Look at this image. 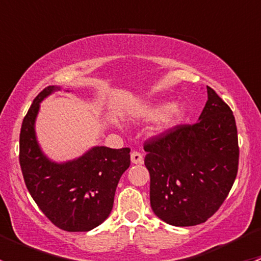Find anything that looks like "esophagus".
Instances as JSON below:
<instances>
[{"instance_id": "34e87169", "label": "esophagus", "mask_w": 261, "mask_h": 261, "mask_svg": "<svg viewBox=\"0 0 261 261\" xmlns=\"http://www.w3.org/2000/svg\"><path fill=\"white\" fill-rule=\"evenodd\" d=\"M143 160H144V158H143V154H141V152L135 151V150H134V151H131V162H133L134 164H141V163H143Z\"/></svg>"}]
</instances>
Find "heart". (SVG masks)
Returning <instances> with one entry per match:
<instances>
[{"instance_id":"obj_1","label":"heart","mask_w":261,"mask_h":261,"mask_svg":"<svg viewBox=\"0 0 261 261\" xmlns=\"http://www.w3.org/2000/svg\"><path fill=\"white\" fill-rule=\"evenodd\" d=\"M184 114H186V106L183 103L170 105L168 102H162V103H156L150 107L145 112V116L150 120L160 118L156 131L162 133L177 125L183 118Z\"/></svg>"}]
</instances>
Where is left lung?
<instances>
[{"label": "left lung", "mask_w": 261, "mask_h": 261, "mask_svg": "<svg viewBox=\"0 0 261 261\" xmlns=\"http://www.w3.org/2000/svg\"><path fill=\"white\" fill-rule=\"evenodd\" d=\"M207 94L196 123L168 128L144 144L150 204L160 220L173 226L206 222L223 203L238 175L235 117L208 86Z\"/></svg>", "instance_id": "1"}]
</instances>
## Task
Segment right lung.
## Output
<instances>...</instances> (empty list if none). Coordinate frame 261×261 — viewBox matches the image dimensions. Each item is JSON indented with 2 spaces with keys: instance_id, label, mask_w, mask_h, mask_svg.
<instances>
[{
  "instance_id": "add662e5",
  "label": "right lung",
  "mask_w": 261,
  "mask_h": 261,
  "mask_svg": "<svg viewBox=\"0 0 261 261\" xmlns=\"http://www.w3.org/2000/svg\"><path fill=\"white\" fill-rule=\"evenodd\" d=\"M59 87L44 88L31 103L20 131V167L26 188L41 212L69 232L89 231L111 213L116 187L130 167V149L96 146L81 158L54 163L40 150L35 118L40 102Z\"/></svg>"
}]
</instances>
